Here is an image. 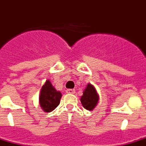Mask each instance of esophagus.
<instances>
[{"label": "esophagus", "instance_id": "1", "mask_svg": "<svg viewBox=\"0 0 146 146\" xmlns=\"http://www.w3.org/2000/svg\"><path fill=\"white\" fill-rule=\"evenodd\" d=\"M66 93L74 94L75 93V90H74V89H68V90H66Z\"/></svg>", "mask_w": 146, "mask_h": 146}]
</instances>
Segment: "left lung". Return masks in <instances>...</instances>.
I'll return each instance as SVG.
<instances>
[{"mask_svg":"<svg viewBox=\"0 0 146 146\" xmlns=\"http://www.w3.org/2000/svg\"><path fill=\"white\" fill-rule=\"evenodd\" d=\"M98 101V95L95 88L91 84H88L86 90L81 97V103L84 108L88 111H91L97 105Z\"/></svg>","mask_w":146,"mask_h":146,"instance_id":"left-lung-1","label":"left lung"}]
</instances>
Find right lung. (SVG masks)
<instances>
[{"instance_id": "add662e5", "label": "right lung", "mask_w": 146, "mask_h": 146, "mask_svg": "<svg viewBox=\"0 0 146 146\" xmlns=\"http://www.w3.org/2000/svg\"><path fill=\"white\" fill-rule=\"evenodd\" d=\"M61 96V93L54 88L50 81L48 80L41 89L39 104L44 111L51 112L60 104Z\"/></svg>"}]
</instances>
